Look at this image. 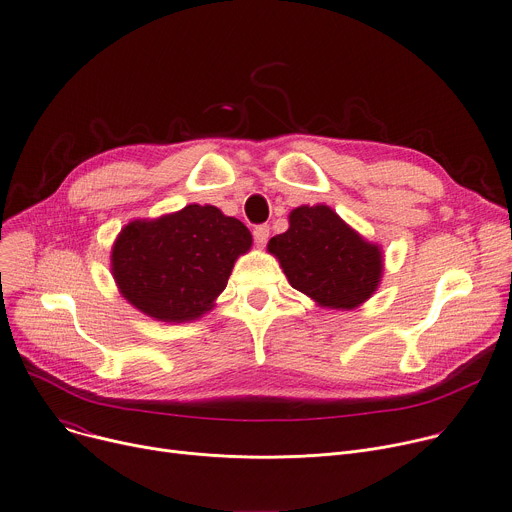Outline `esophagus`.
Returning a JSON list of instances; mask_svg holds the SVG:
<instances>
[{"label":"esophagus","instance_id":"34e87169","mask_svg":"<svg viewBox=\"0 0 512 512\" xmlns=\"http://www.w3.org/2000/svg\"><path fill=\"white\" fill-rule=\"evenodd\" d=\"M253 239L257 243V247H263L269 239V226L267 224H259L253 228Z\"/></svg>","mask_w":512,"mask_h":512}]
</instances>
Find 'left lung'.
<instances>
[{
    "label": "left lung",
    "instance_id": "obj_1",
    "mask_svg": "<svg viewBox=\"0 0 512 512\" xmlns=\"http://www.w3.org/2000/svg\"><path fill=\"white\" fill-rule=\"evenodd\" d=\"M267 251L280 261L292 288L324 308L351 310L382 282L384 255L324 204L290 212V228Z\"/></svg>",
    "mask_w": 512,
    "mask_h": 512
}]
</instances>
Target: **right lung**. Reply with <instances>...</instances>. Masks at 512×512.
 <instances>
[{"label": "right lung", "instance_id": "right-lung-1", "mask_svg": "<svg viewBox=\"0 0 512 512\" xmlns=\"http://www.w3.org/2000/svg\"><path fill=\"white\" fill-rule=\"evenodd\" d=\"M251 243L241 220L216 206L190 204L128 222L112 247V275L134 308L163 322H188L214 306Z\"/></svg>", "mask_w": 512, "mask_h": 512}]
</instances>
